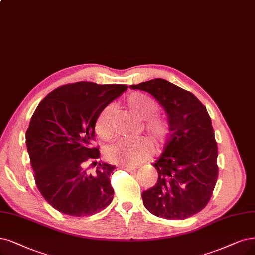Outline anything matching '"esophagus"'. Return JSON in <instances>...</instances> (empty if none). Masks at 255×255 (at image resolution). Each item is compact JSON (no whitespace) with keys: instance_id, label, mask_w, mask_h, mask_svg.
<instances>
[{"instance_id":"34e87169","label":"esophagus","mask_w":255,"mask_h":255,"mask_svg":"<svg viewBox=\"0 0 255 255\" xmlns=\"http://www.w3.org/2000/svg\"><path fill=\"white\" fill-rule=\"evenodd\" d=\"M120 169H123V170H126V171H133V170H135L136 169V167L135 166H122V167H120Z\"/></svg>"}]
</instances>
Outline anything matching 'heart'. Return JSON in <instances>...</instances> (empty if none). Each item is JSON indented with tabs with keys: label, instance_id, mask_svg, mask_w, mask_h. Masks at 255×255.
<instances>
[{
	"label": "heart",
	"instance_id": "1",
	"mask_svg": "<svg viewBox=\"0 0 255 255\" xmlns=\"http://www.w3.org/2000/svg\"><path fill=\"white\" fill-rule=\"evenodd\" d=\"M127 107L139 119L145 120V130L152 136L156 144L163 142L168 124L166 120L153 116L157 110L156 102L144 93L135 92L128 97ZM96 131L98 135L107 140L111 137L112 130L110 124V107H105L96 121ZM151 151V145L143 137L131 139H118L105 148V156L111 163L123 165H134L139 163Z\"/></svg>",
	"mask_w": 255,
	"mask_h": 255
}]
</instances>
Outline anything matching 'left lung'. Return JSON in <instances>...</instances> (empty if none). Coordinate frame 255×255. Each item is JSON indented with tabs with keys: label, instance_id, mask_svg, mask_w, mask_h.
I'll use <instances>...</instances> for the list:
<instances>
[{
	"label": "left lung",
	"instance_id": "8db88e82",
	"mask_svg": "<svg viewBox=\"0 0 255 255\" xmlns=\"http://www.w3.org/2000/svg\"><path fill=\"white\" fill-rule=\"evenodd\" d=\"M130 88L153 96L169 124L164 151L153 164L157 182L142 193L144 206L158 218H190L208 204L219 174L218 145L208 111L193 93L164 79Z\"/></svg>",
	"mask_w": 255,
	"mask_h": 255
}]
</instances>
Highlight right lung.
Instances as JSON below:
<instances>
[{"label": "right lung", "instance_id": "add662e5", "mask_svg": "<svg viewBox=\"0 0 255 255\" xmlns=\"http://www.w3.org/2000/svg\"><path fill=\"white\" fill-rule=\"evenodd\" d=\"M127 88L123 84H66L37 105L26 131L27 151L37 189L54 209L87 216L112 202L110 175L116 166L99 163L92 173L84 166L100 157L99 148L91 145L99 115Z\"/></svg>", "mask_w": 255, "mask_h": 255}]
</instances>
